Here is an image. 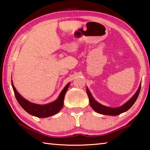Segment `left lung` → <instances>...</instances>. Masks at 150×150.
Here are the masks:
<instances>
[{"label": "left lung", "mask_w": 150, "mask_h": 150, "mask_svg": "<svg viewBox=\"0 0 150 150\" xmlns=\"http://www.w3.org/2000/svg\"><path fill=\"white\" fill-rule=\"evenodd\" d=\"M141 88V84L139 85V87L138 89L137 90L136 93L134 94V95L132 97L130 100L124 104L123 105H122L120 107L117 108H110L108 106H104L101 104L98 103V102L95 100V98H93V96L91 95L90 91L88 90V88L87 87V93L88 95V97L89 98V103L90 105L92 108L97 113L101 114V115H110V116H117L120 114H122L124 112L129 110L132 105L136 102V100L138 97L139 91H140Z\"/></svg>", "instance_id": "1"}]
</instances>
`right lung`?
I'll return each mask as SVG.
<instances>
[{
	"mask_svg": "<svg viewBox=\"0 0 150 150\" xmlns=\"http://www.w3.org/2000/svg\"><path fill=\"white\" fill-rule=\"evenodd\" d=\"M69 85L70 83L66 85L64 88L61 92L59 96H58L57 100L49 104H46V105H40L32 103L22 97L16 91L12 81V86L14 90V95L20 105L30 115L38 118L49 117V116L55 115L61 110L63 106V100H64L65 93L69 87Z\"/></svg>",
	"mask_w": 150,
	"mask_h": 150,
	"instance_id": "1",
	"label": "right lung"
}]
</instances>
